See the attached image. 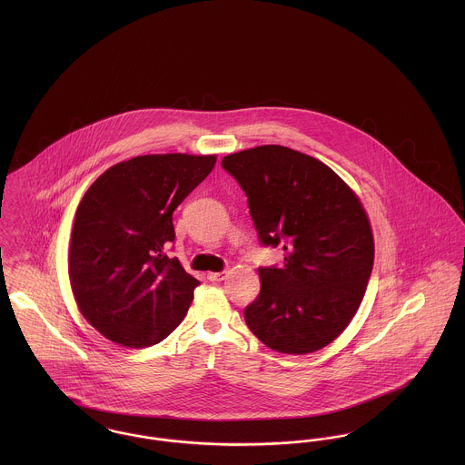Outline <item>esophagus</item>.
<instances>
[{"label":"esophagus","mask_w":465,"mask_h":465,"mask_svg":"<svg viewBox=\"0 0 465 465\" xmlns=\"http://www.w3.org/2000/svg\"><path fill=\"white\" fill-rule=\"evenodd\" d=\"M226 275H228V272H209L207 279L213 281V282H222L226 279Z\"/></svg>","instance_id":"esophagus-1"}]
</instances>
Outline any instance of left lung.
<instances>
[{
  "instance_id": "8db88e82",
  "label": "left lung",
  "mask_w": 465,
  "mask_h": 465,
  "mask_svg": "<svg viewBox=\"0 0 465 465\" xmlns=\"http://www.w3.org/2000/svg\"><path fill=\"white\" fill-rule=\"evenodd\" d=\"M260 241L284 242V266L260 268L262 291L243 310L272 351L303 355L336 340L354 319L373 270L371 223L354 190L326 163L279 144L224 156Z\"/></svg>"
}]
</instances>
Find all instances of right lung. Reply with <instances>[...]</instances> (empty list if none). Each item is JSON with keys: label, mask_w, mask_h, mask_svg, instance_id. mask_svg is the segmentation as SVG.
<instances>
[{"label": "right lung", "mask_w": 465, "mask_h": 465, "mask_svg": "<svg viewBox=\"0 0 465 465\" xmlns=\"http://www.w3.org/2000/svg\"><path fill=\"white\" fill-rule=\"evenodd\" d=\"M216 155L134 156L97 177L80 200L67 273L82 315L113 343L143 349L176 330L200 282L177 258L173 213Z\"/></svg>", "instance_id": "right-lung-1"}]
</instances>
